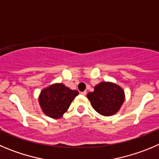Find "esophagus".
I'll return each instance as SVG.
<instances>
[{
	"label": "esophagus",
	"instance_id": "1",
	"mask_svg": "<svg viewBox=\"0 0 159 159\" xmlns=\"http://www.w3.org/2000/svg\"><path fill=\"white\" fill-rule=\"evenodd\" d=\"M81 95H83V96H84V95H86V91H83V92H81Z\"/></svg>",
	"mask_w": 159,
	"mask_h": 159
}]
</instances>
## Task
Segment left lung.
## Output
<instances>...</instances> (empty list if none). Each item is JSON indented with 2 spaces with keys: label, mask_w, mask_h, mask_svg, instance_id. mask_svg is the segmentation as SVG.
Masks as SVG:
<instances>
[{
  "label": "left lung",
  "mask_w": 159,
  "mask_h": 159,
  "mask_svg": "<svg viewBox=\"0 0 159 159\" xmlns=\"http://www.w3.org/2000/svg\"><path fill=\"white\" fill-rule=\"evenodd\" d=\"M87 98L96 112L103 116H111L118 112L125 99L121 86L111 81H102L89 93Z\"/></svg>",
  "instance_id": "8db88e82"
}]
</instances>
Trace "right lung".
<instances>
[{
  "mask_svg": "<svg viewBox=\"0 0 159 159\" xmlns=\"http://www.w3.org/2000/svg\"><path fill=\"white\" fill-rule=\"evenodd\" d=\"M79 94L62 83H55L41 91L38 102L43 113L49 118L58 119L63 117L75 97Z\"/></svg>",
  "mask_w": 159,
  "mask_h": 159,
  "instance_id": "1",
  "label": "right lung"
}]
</instances>
